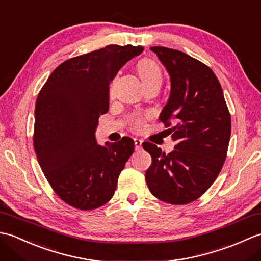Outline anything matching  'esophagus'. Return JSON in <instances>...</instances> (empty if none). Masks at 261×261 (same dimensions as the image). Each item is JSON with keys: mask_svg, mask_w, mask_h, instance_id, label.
Instances as JSON below:
<instances>
[{"mask_svg": "<svg viewBox=\"0 0 261 261\" xmlns=\"http://www.w3.org/2000/svg\"><path fill=\"white\" fill-rule=\"evenodd\" d=\"M141 147H142V140H140V139H135V148H136V150L137 151H139L140 149H141Z\"/></svg>", "mask_w": 261, "mask_h": 261, "instance_id": "1", "label": "esophagus"}]
</instances>
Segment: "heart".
I'll use <instances>...</instances> for the list:
<instances>
[{
  "mask_svg": "<svg viewBox=\"0 0 261 261\" xmlns=\"http://www.w3.org/2000/svg\"><path fill=\"white\" fill-rule=\"evenodd\" d=\"M137 68L138 73H139L145 85L154 81L162 82V70H160V67L157 65V63L153 62V60L142 59L138 63ZM130 126L131 129L136 132L141 131L143 129V126H145V118L138 114L135 115L130 121Z\"/></svg>",
  "mask_w": 261,
  "mask_h": 261,
  "instance_id": "1",
  "label": "heart"
}]
</instances>
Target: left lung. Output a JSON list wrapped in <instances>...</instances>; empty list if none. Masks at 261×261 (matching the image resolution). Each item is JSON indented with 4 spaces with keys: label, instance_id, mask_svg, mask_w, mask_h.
Listing matches in <instances>:
<instances>
[{
    "label": "left lung",
    "instance_id": "obj_1",
    "mask_svg": "<svg viewBox=\"0 0 261 261\" xmlns=\"http://www.w3.org/2000/svg\"><path fill=\"white\" fill-rule=\"evenodd\" d=\"M170 76V95L159 119L176 142L165 153L142 145L152 163L146 181L153 196L169 204H187L206 192L219 176L228 152L231 116L213 70L175 49L151 47Z\"/></svg>",
    "mask_w": 261,
    "mask_h": 261
}]
</instances>
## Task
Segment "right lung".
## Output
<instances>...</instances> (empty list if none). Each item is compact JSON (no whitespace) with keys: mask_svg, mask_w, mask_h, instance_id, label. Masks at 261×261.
Returning <instances> with one entry per match:
<instances>
[{"mask_svg":"<svg viewBox=\"0 0 261 261\" xmlns=\"http://www.w3.org/2000/svg\"><path fill=\"white\" fill-rule=\"evenodd\" d=\"M141 46L109 45L66 60L38 94L33 147L55 193L70 206L94 210L114 195L135 150L131 138L97 145L98 118L109 111V86Z\"/></svg>","mask_w":261,"mask_h":261,"instance_id":"1","label":"right lung"}]
</instances>
